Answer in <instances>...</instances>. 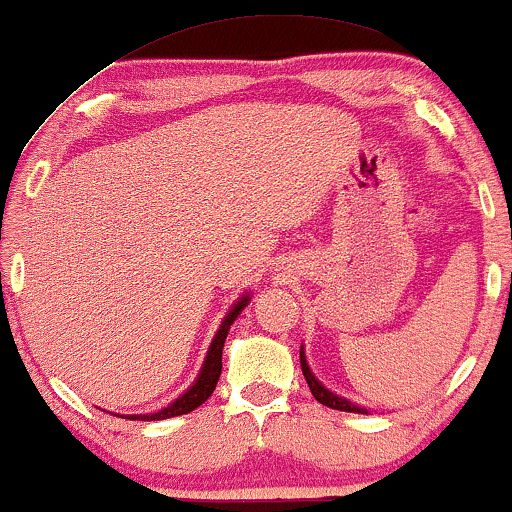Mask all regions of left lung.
Returning <instances> with one entry per match:
<instances>
[{
    "label": "left lung",
    "instance_id": "left-lung-1",
    "mask_svg": "<svg viewBox=\"0 0 512 512\" xmlns=\"http://www.w3.org/2000/svg\"><path fill=\"white\" fill-rule=\"evenodd\" d=\"M300 368H303V375L307 380V387H310V391H312V396L317 398L321 405H326V408H333V410H342V412H359V415H370L368 408L349 401V398H345V396L335 394V391L326 389L324 384L319 382V377L312 373L310 363H307V359H305V347H300Z\"/></svg>",
    "mask_w": 512,
    "mask_h": 512
}]
</instances>
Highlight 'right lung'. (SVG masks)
<instances>
[{"instance_id":"add662e5","label":"right lung","mask_w":512,"mask_h":512,"mask_svg":"<svg viewBox=\"0 0 512 512\" xmlns=\"http://www.w3.org/2000/svg\"><path fill=\"white\" fill-rule=\"evenodd\" d=\"M249 300H251L249 293H244V296L237 298L233 307L226 312V317H223V321L219 324V331H216V335L212 338V345H209V349H207V356H205V361H202L198 377H195V382L184 391V394H181L179 398H174L167 408H160L158 412H146V415H125V419H132V422H135V419L137 422H160V419L179 417V415H186V412H193L195 408H200V405L214 394L216 382H219V375H221L223 342H226V338H228V331H230V326H233V321L240 317L244 307L249 305Z\"/></svg>"}]
</instances>
